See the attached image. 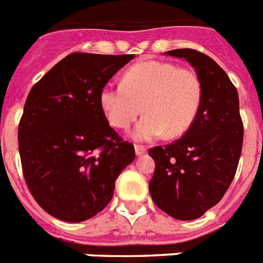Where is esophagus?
<instances>
[{"instance_id": "1", "label": "esophagus", "mask_w": 263, "mask_h": 263, "mask_svg": "<svg viewBox=\"0 0 263 263\" xmlns=\"http://www.w3.org/2000/svg\"><path fill=\"white\" fill-rule=\"evenodd\" d=\"M134 151H136V155H137V156H141V155H144V153L146 152V148L140 146V145H136V146H134Z\"/></svg>"}]
</instances>
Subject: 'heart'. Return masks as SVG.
<instances>
[{"label":"heart","mask_w":263,"mask_h":263,"mask_svg":"<svg viewBox=\"0 0 263 263\" xmlns=\"http://www.w3.org/2000/svg\"><path fill=\"white\" fill-rule=\"evenodd\" d=\"M201 102L202 85L197 73L160 61L136 64L125 72L122 85L107 84L99 93L103 114L117 129L129 127L142 110L145 117L132 132L140 142L184 134L194 123Z\"/></svg>","instance_id":"obj_1"}]
</instances>
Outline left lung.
Segmentation results:
<instances>
[{
    "mask_svg": "<svg viewBox=\"0 0 263 263\" xmlns=\"http://www.w3.org/2000/svg\"><path fill=\"white\" fill-rule=\"evenodd\" d=\"M194 68L202 102L183 137L149 149L155 174L149 182L153 202L176 220H195L222 198L238 168L243 144L239 96L230 77L206 54L191 48L165 51Z\"/></svg>",
    "mask_w": 263,
    "mask_h": 263,
    "instance_id": "left-lung-1",
    "label": "left lung"
}]
</instances>
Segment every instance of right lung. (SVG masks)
Segmentation results:
<instances>
[{"mask_svg": "<svg viewBox=\"0 0 263 263\" xmlns=\"http://www.w3.org/2000/svg\"><path fill=\"white\" fill-rule=\"evenodd\" d=\"M129 55L73 52L29 91L18 152L31 194L48 215L80 222L102 212L115 180L136 157L108 125L99 93Z\"/></svg>", "mask_w": 263, "mask_h": 263, "instance_id": "right-lung-1", "label": "right lung"}]
</instances>
